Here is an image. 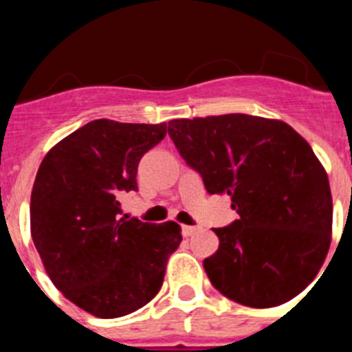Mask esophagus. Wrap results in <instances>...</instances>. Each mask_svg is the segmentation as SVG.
I'll return each mask as SVG.
<instances>
[{
    "label": "esophagus",
    "instance_id": "esophagus-1",
    "mask_svg": "<svg viewBox=\"0 0 352 352\" xmlns=\"http://www.w3.org/2000/svg\"><path fill=\"white\" fill-rule=\"evenodd\" d=\"M195 231H197V227H194V226H183V227H182V234L185 236V238H188V236H192Z\"/></svg>",
    "mask_w": 352,
    "mask_h": 352
}]
</instances>
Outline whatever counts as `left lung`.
<instances>
[{
    "label": "left lung",
    "instance_id": "left-lung-1",
    "mask_svg": "<svg viewBox=\"0 0 352 352\" xmlns=\"http://www.w3.org/2000/svg\"><path fill=\"white\" fill-rule=\"evenodd\" d=\"M167 132L206 190L231 195L239 214L213 229L219 250L203 264L214 289L252 309L298 296L324 263L333 222L328 174L309 142L250 114L173 120Z\"/></svg>",
    "mask_w": 352,
    "mask_h": 352
}]
</instances>
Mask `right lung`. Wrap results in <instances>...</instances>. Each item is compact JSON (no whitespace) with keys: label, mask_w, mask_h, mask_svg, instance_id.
<instances>
[{"label":"right lung","mask_w":352,"mask_h":352,"mask_svg":"<svg viewBox=\"0 0 352 352\" xmlns=\"http://www.w3.org/2000/svg\"><path fill=\"white\" fill-rule=\"evenodd\" d=\"M167 125L95 120L43 157L31 190V238L52 284L102 319L126 316L157 296L167 259L182 243L176 222L121 217L138 190L139 160Z\"/></svg>","instance_id":"1"}]
</instances>
